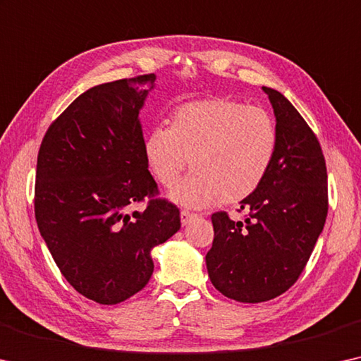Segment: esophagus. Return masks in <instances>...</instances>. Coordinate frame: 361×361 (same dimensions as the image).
<instances>
[{
	"label": "esophagus",
	"instance_id": "34e87169",
	"mask_svg": "<svg viewBox=\"0 0 361 361\" xmlns=\"http://www.w3.org/2000/svg\"><path fill=\"white\" fill-rule=\"evenodd\" d=\"M193 219H197V214L188 213V212H180V223H182V226L190 224Z\"/></svg>",
	"mask_w": 361,
	"mask_h": 361
}]
</instances>
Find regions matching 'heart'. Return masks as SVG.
Segmentation results:
<instances>
[{
    "mask_svg": "<svg viewBox=\"0 0 361 361\" xmlns=\"http://www.w3.org/2000/svg\"><path fill=\"white\" fill-rule=\"evenodd\" d=\"M277 129L268 111L214 97L176 109L169 127L158 126L145 140L157 180L173 187L187 164L192 176L171 197L190 208L234 204L257 192L274 161Z\"/></svg>",
    "mask_w": 361,
    "mask_h": 361,
    "instance_id": "obj_1",
    "label": "heart"
}]
</instances>
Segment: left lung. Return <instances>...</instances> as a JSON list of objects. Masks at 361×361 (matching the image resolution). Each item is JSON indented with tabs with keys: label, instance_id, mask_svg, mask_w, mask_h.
<instances>
[{
	"label": "left lung",
	"instance_id": "8db88e82",
	"mask_svg": "<svg viewBox=\"0 0 361 361\" xmlns=\"http://www.w3.org/2000/svg\"><path fill=\"white\" fill-rule=\"evenodd\" d=\"M277 129L274 161L262 185L242 200L243 221L212 216L207 269L223 295L243 303L276 298L302 274L328 216V173L319 142L292 103L263 87Z\"/></svg>",
	"mask_w": 361,
	"mask_h": 361
}]
</instances>
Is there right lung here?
<instances>
[{
    "label": "right lung",
    "mask_w": 361,
    "mask_h": 361,
    "mask_svg": "<svg viewBox=\"0 0 361 361\" xmlns=\"http://www.w3.org/2000/svg\"><path fill=\"white\" fill-rule=\"evenodd\" d=\"M157 75L88 88L49 126L37 159L35 219L66 281L116 305L153 274L152 250L180 229L179 209L157 198L138 119ZM149 198L145 210H132Z\"/></svg>",
    "instance_id": "right-lung-1"
}]
</instances>
